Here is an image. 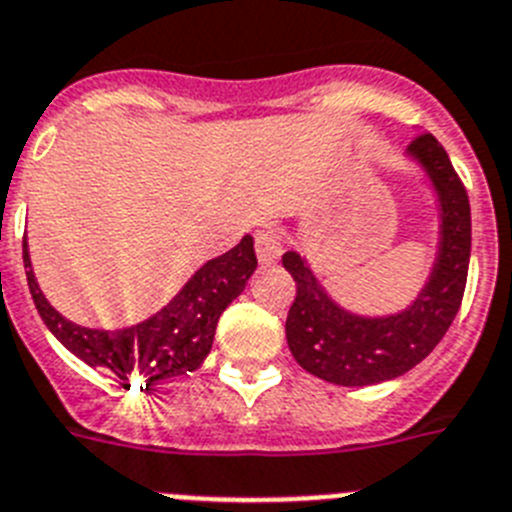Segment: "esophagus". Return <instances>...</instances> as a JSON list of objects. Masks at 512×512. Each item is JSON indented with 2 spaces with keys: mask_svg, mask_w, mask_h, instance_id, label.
I'll list each match as a JSON object with an SVG mask.
<instances>
[{
  "mask_svg": "<svg viewBox=\"0 0 512 512\" xmlns=\"http://www.w3.org/2000/svg\"><path fill=\"white\" fill-rule=\"evenodd\" d=\"M255 252L262 265H273L283 255V239L273 229H262L255 234Z\"/></svg>",
  "mask_w": 512,
  "mask_h": 512,
  "instance_id": "esophagus-1",
  "label": "esophagus"
}]
</instances>
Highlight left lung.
Here are the masks:
<instances>
[{
	"label": "left lung",
	"mask_w": 512,
	"mask_h": 512,
	"mask_svg": "<svg viewBox=\"0 0 512 512\" xmlns=\"http://www.w3.org/2000/svg\"><path fill=\"white\" fill-rule=\"evenodd\" d=\"M407 159L428 177L441 219L433 268L410 306L381 317L355 314L332 299L306 257L283 255V268L296 281L286 319L288 348L304 371L330 384L397 379L433 353L459 314L471 255L469 195L433 133H420L407 146Z\"/></svg>",
	"instance_id": "left-lung-1"
}]
</instances>
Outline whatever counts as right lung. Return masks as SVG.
Wrapping results in <instances>:
<instances>
[{"label":"right lung","mask_w":512,"mask_h":512,"mask_svg":"<svg viewBox=\"0 0 512 512\" xmlns=\"http://www.w3.org/2000/svg\"><path fill=\"white\" fill-rule=\"evenodd\" d=\"M22 262L35 309L53 337L87 366L105 368L123 386L141 381L146 389L175 376H188L203 366L219 317L244 291L257 268L255 239L247 234L234 250L203 262L175 299L149 319L123 330H92L71 322L48 304L35 281L28 239L22 242Z\"/></svg>","instance_id":"right-lung-1"}]
</instances>
